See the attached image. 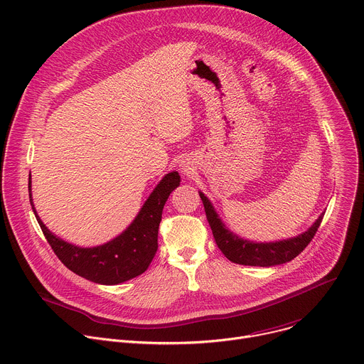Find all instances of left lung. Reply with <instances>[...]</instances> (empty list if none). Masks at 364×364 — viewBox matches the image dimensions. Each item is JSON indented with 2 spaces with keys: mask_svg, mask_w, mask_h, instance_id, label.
I'll list each match as a JSON object with an SVG mask.
<instances>
[{
  "mask_svg": "<svg viewBox=\"0 0 364 364\" xmlns=\"http://www.w3.org/2000/svg\"><path fill=\"white\" fill-rule=\"evenodd\" d=\"M200 198L203 201L205 218L212 228L216 245L229 261L239 265L275 267L292 261V259L296 257L306 247V245L313 240L324 216V213H321L313 226L295 237L279 242L256 243L245 240L235 235L233 232H230L229 229H226L223 222L219 219L210 200L203 193H200Z\"/></svg>",
  "mask_w": 364,
  "mask_h": 364,
  "instance_id": "obj_1",
  "label": "left lung"
}]
</instances>
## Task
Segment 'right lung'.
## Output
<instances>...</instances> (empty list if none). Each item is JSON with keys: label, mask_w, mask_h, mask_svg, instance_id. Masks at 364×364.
<instances>
[{"label": "right lung", "mask_w": 364, "mask_h": 364, "mask_svg": "<svg viewBox=\"0 0 364 364\" xmlns=\"http://www.w3.org/2000/svg\"><path fill=\"white\" fill-rule=\"evenodd\" d=\"M178 186V173H168L149 194L128 229L111 242L95 247H79L51 233L34 209L31 181L28 183V193L36 219L62 264L76 275L92 282L117 285L144 274L149 267L159 249V226L164 204L170 193Z\"/></svg>", "instance_id": "right-lung-1"}]
</instances>
